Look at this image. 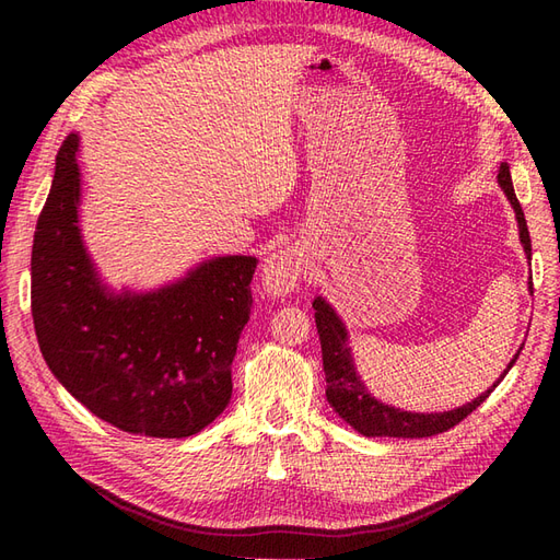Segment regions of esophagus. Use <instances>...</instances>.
I'll return each mask as SVG.
<instances>
[{"label":"esophagus","mask_w":560,"mask_h":560,"mask_svg":"<svg viewBox=\"0 0 560 560\" xmlns=\"http://www.w3.org/2000/svg\"><path fill=\"white\" fill-rule=\"evenodd\" d=\"M303 273V254L299 247H282L268 254L261 266V284L268 296H284L296 290Z\"/></svg>","instance_id":"obj_1"}]
</instances>
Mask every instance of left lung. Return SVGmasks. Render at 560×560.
<instances>
[{
	"label": "left lung",
	"instance_id": "left-lung-1",
	"mask_svg": "<svg viewBox=\"0 0 560 560\" xmlns=\"http://www.w3.org/2000/svg\"><path fill=\"white\" fill-rule=\"evenodd\" d=\"M498 184L502 186L506 200L512 202V208L516 212L518 238H521L525 257L530 259V254H533L530 252V233H528V224H525L521 202L514 194L510 165L506 163L500 165ZM528 287L533 290V282H528ZM313 308H315V325H317L319 346H322V366H325V378H327V401L334 406V411L341 416L350 428H354L364 436L422 439V436H432V434L455 428L457 422L465 420L474 409H477V406H481L486 401V397L490 393H493L498 383L506 376V371L516 364L518 352L523 350V348H518L512 362L506 364L504 374L493 383V387H488L486 393H481L477 399H471L463 406H457V409L444 411V413L401 411V409H395L393 404L378 401L366 389L364 381L358 374V366H354L352 348L348 341V329L343 325V319L336 315V311L322 296H317L313 301Z\"/></svg>",
	"mask_w": 560,
	"mask_h": 560
}]
</instances>
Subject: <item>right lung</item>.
I'll use <instances>...</instances> for the list:
<instances>
[{
	"instance_id": "obj_1",
	"label": "right lung",
	"mask_w": 560,
	"mask_h": 560,
	"mask_svg": "<svg viewBox=\"0 0 560 560\" xmlns=\"http://www.w3.org/2000/svg\"><path fill=\"white\" fill-rule=\"evenodd\" d=\"M79 135L58 151L32 245V319L67 393L114 428L184 439L222 413L252 311L254 257H214L151 292H114L79 229Z\"/></svg>"
}]
</instances>
